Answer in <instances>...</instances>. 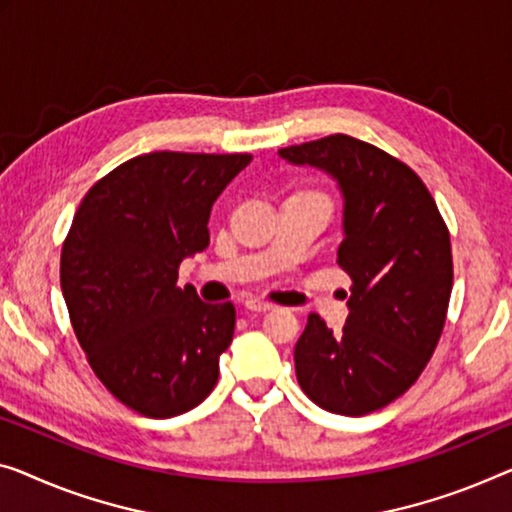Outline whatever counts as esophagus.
Returning <instances> with one entry per match:
<instances>
[{
    "label": "esophagus",
    "instance_id": "1",
    "mask_svg": "<svg viewBox=\"0 0 512 512\" xmlns=\"http://www.w3.org/2000/svg\"><path fill=\"white\" fill-rule=\"evenodd\" d=\"M246 308L253 310V312H266V310L273 308V303L264 301V299H248L246 301Z\"/></svg>",
    "mask_w": 512,
    "mask_h": 512
}]
</instances>
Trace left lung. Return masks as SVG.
I'll use <instances>...</instances> for the list:
<instances>
[{
  "label": "left lung",
  "mask_w": 512,
  "mask_h": 512,
  "mask_svg": "<svg viewBox=\"0 0 512 512\" xmlns=\"http://www.w3.org/2000/svg\"><path fill=\"white\" fill-rule=\"evenodd\" d=\"M278 154L338 179V266L352 278L345 329L333 333L308 315L294 347L296 379L326 411L372 414L416 384L439 345L453 289L451 234L423 179L375 144L335 133Z\"/></svg>",
  "instance_id": "obj_1"
}]
</instances>
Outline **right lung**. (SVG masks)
<instances>
[{
	"mask_svg": "<svg viewBox=\"0 0 512 512\" xmlns=\"http://www.w3.org/2000/svg\"><path fill=\"white\" fill-rule=\"evenodd\" d=\"M253 156L151 151L98 179L61 246V292L101 384L149 418L186 414L213 391L236 310L179 287L209 246L216 197Z\"/></svg>",
	"mask_w": 512,
	"mask_h": 512,
	"instance_id": "1",
	"label": "right lung"
}]
</instances>
